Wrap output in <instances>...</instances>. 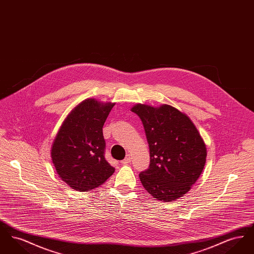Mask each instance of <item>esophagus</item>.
Returning a JSON list of instances; mask_svg holds the SVG:
<instances>
[{
	"mask_svg": "<svg viewBox=\"0 0 254 254\" xmlns=\"http://www.w3.org/2000/svg\"><path fill=\"white\" fill-rule=\"evenodd\" d=\"M130 161H131V158H130L129 155H127V156L125 158L124 160H122L121 163L122 164H124V165H126V164H128V163H130Z\"/></svg>",
	"mask_w": 254,
	"mask_h": 254,
	"instance_id": "esophagus-1",
	"label": "esophagus"
}]
</instances>
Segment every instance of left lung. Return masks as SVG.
<instances>
[{"mask_svg":"<svg viewBox=\"0 0 254 254\" xmlns=\"http://www.w3.org/2000/svg\"><path fill=\"white\" fill-rule=\"evenodd\" d=\"M131 111L143 123L149 146V167L139 174L142 185L160 201L180 198L205 167L206 148L200 133L185 113L169 105L138 104Z\"/></svg>","mask_w":254,"mask_h":254,"instance_id":"obj_1","label":"left lung"}]
</instances>
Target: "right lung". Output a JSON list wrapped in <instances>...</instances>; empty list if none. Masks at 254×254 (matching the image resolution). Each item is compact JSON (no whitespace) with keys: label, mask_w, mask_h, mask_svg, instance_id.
<instances>
[{"label":"right lung","mask_w":254,"mask_h":254,"mask_svg":"<svg viewBox=\"0 0 254 254\" xmlns=\"http://www.w3.org/2000/svg\"><path fill=\"white\" fill-rule=\"evenodd\" d=\"M114 104L87 99L67 115L51 147L52 163L59 177L78 191L94 190L115 169L105 158L103 127Z\"/></svg>","instance_id":"add662e5"}]
</instances>
